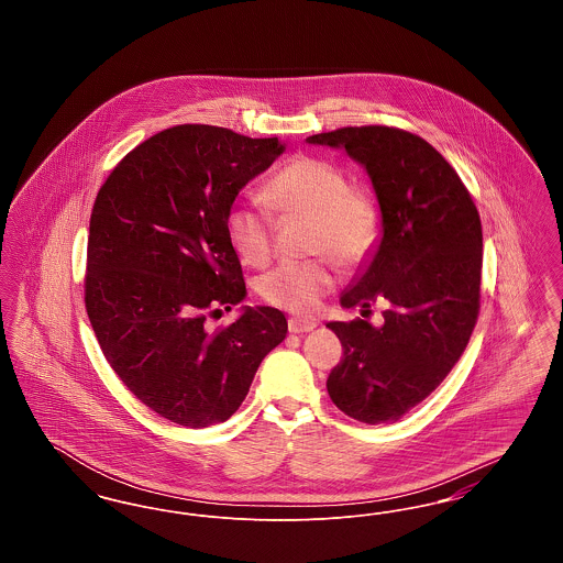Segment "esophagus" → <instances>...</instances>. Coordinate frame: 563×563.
Here are the masks:
<instances>
[{"instance_id":"obj_1","label":"esophagus","mask_w":563,"mask_h":563,"mask_svg":"<svg viewBox=\"0 0 563 563\" xmlns=\"http://www.w3.org/2000/svg\"><path fill=\"white\" fill-rule=\"evenodd\" d=\"M317 324L319 322L314 321V319H297V317H291L289 319V331L291 333H308V331L317 329Z\"/></svg>"}]
</instances>
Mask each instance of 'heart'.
<instances>
[{"mask_svg": "<svg viewBox=\"0 0 563 563\" xmlns=\"http://www.w3.org/2000/svg\"><path fill=\"white\" fill-rule=\"evenodd\" d=\"M262 198L285 219L310 221V253L331 257L342 269L369 260L379 241L382 209L374 191L350 186L349 175L333 162L297 156L269 179ZM225 228L244 264H268L276 236L272 214L253 205H236ZM324 257L269 269L260 280V294L280 310L310 314L335 285V272Z\"/></svg>", "mask_w": 563, "mask_h": 563, "instance_id": "obj_1", "label": "heart"}]
</instances>
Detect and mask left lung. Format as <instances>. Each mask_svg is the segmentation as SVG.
Returning a JSON list of instances; mask_svg holds the SVG:
<instances>
[{"label": "left lung", "instance_id": "1", "mask_svg": "<svg viewBox=\"0 0 563 563\" xmlns=\"http://www.w3.org/2000/svg\"><path fill=\"white\" fill-rule=\"evenodd\" d=\"M308 143L361 162L382 209V241L344 308L384 322H329L344 356L327 377L331 401L365 424L397 422L448 377L482 306L479 211L452 164L429 141L395 126H344Z\"/></svg>", "mask_w": 563, "mask_h": 563}]
</instances>
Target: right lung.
I'll return each mask as SVG.
<instances>
[{
    "label": "right lung",
    "instance_id": "obj_1",
    "mask_svg": "<svg viewBox=\"0 0 563 563\" xmlns=\"http://www.w3.org/2000/svg\"><path fill=\"white\" fill-rule=\"evenodd\" d=\"M283 150L276 136L179 124L139 143L97 194L84 276L88 319L124 386L175 424L225 422L287 335L285 314L268 306L246 308L230 327H207L246 295L225 228L232 202Z\"/></svg>",
    "mask_w": 563,
    "mask_h": 563
}]
</instances>
